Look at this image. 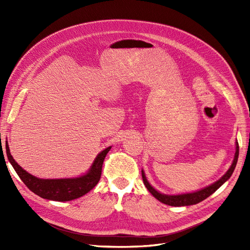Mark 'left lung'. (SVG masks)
Wrapping results in <instances>:
<instances>
[{
	"instance_id": "8db88e82",
	"label": "left lung",
	"mask_w": 250,
	"mask_h": 250,
	"mask_svg": "<svg viewBox=\"0 0 250 250\" xmlns=\"http://www.w3.org/2000/svg\"><path fill=\"white\" fill-rule=\"evenodd\" d=\"M238 157H239V144H238V142H236V153H234V158H233L232 164L230 166V168L229 169V171L226 172L220 179L217 180L216 183H214L213 185H210L207 188H201V190L193 192V193H187V194H180V195L162 194L160 192H157L153 187H151V185L148 183V180L145 176V173H144L143 170H142V177H143L144 185L146 186V188H148V191L151 194H152L157 200H160L161 202H163L165 204H168V206H171V207L193 206V204L199 203L200 201L208 198V196H210L214 192H216L218 188L225 183L226 180L229 179L234 168H236Z\"/></svg>"
}]
</instances>
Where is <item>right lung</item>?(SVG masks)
Segmentation results:
<instances>
[{
  "label": "right lung",
  "mask_w": 250,
  "mask_h": 250,
  "mask_svg": "<svg viewBox=\"0 0 250 250\" xmlns=\"http://www.w3.org/2000/svg\"><path fill=\"white\" fill-rule=\"evenodd\" d=\"M110 148L111 147L104 149L97 155L92 167L84 175L75 178L42 179L29 174L13 160L9 147L6 143L7 157H8L10 164L18 173L20 178L22 180V183L27 186L30 191L39 195L40 197L54 201H70L77 199L95 188L100 180L104 158Z\"/></svg>",
  "instance_id": "add662e5"
}]
</instances>
